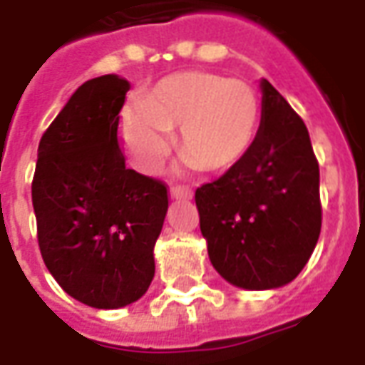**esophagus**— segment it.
<instances>
[{
    "label": "esophagus",
    "mask_w": 365,
    "mask_h": 365,
    "mask_svg": "<svg viewBox=\"0 0 365 365\" xmlns=\"http://www.w3.org/2000/svg\"><path fill=\"white\" fill-rule=\"evenodd\" d=\"M170 195H172V199H191L193 197V191L190 187H183V185H174L170 190Z\"/></svg>",
    "instance_id": "obj_1"
}]
</instances>
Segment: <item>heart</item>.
I'll use <instances>...</instances> for the list:
<instances>
[{
    "mask_svg": "<svg viewBox=\"0 0 365 365\" xmlns=\"http://www.w3.org/2000/svg\"><path fill=\"white\" fill-rule=\"evenodd\" d=\"M262 123L260 97L250 83L213 72H182L158 82L143 103L120 117V138L136 166L152 172L170 152V130L185 166L221 175L237 170L254 148Z\"/></svg>",
    "mask_w": 365,
    "mask_h": 365,
    "instance_id": "heart-1",
    "label": "heart"
}]
</instances>
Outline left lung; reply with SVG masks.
Here are the masks:
<instances>
[{"mask_svg":"<svg viewBox=\"0 0 365 365\" xmlns=\"http://www.w3.org/2000/svg\"><path fill=\"white\" fill-rule=\"evenodd\" d=\"M248 158L195 191L199 227L213 268L242 289L293 282L321 235L319 162L309 130L268 80Z\"/></svg>","mask_w":365,"mask_h":365,"instance_id":"obj_1","label":"left lung"}]
</instances>
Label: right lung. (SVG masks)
Returning a JSON list of instances; mask_svg holds the SVG:
<instances>
[{"label": "right lung", "mask_w": 365, "mask_h": 365, "mask_svg": "<svg viewBox=\"0 0 365 365\" xmlns=\"http://www.w3.org/2000/svg\"><path fill=\"white\" fill-rule=\"evenodd\" d=\"M130 83H82L38 143L33 207L43 260L68 295L96 309L140 299L154 277L166 183L128 170L119 113Z\"/></svg>", "instance_id": "right-lung-1"}]
</instances>
